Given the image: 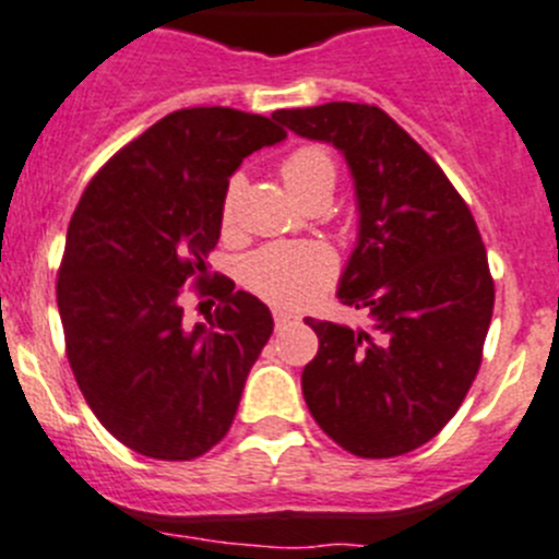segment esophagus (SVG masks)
Returning a JSON list of instances; mask_svg holds the SVG:
<instances>
[{"instance_id": "34e87169", "label": "esophagus", "mask_w": 559, "mask_h": 559, "mask_svg": "<svg viewBox=\"0 0 559 559\" xmlns=\"http://www.w3.org/2000/svg\"><path fill=\"white\" fill-rule=\"evenodd\" d=\"M273 320H275V325H278V328H284V325H289V322H295L297 317H295V314H289V311L273 309Z\"/></svg>"}]
</instances>
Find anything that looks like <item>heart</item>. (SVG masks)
<instances>
[{
  "instance_id": "obj_1",
  "label": "heart",
  "mask_w": 559,
  "mask_h": 559,
  "mask_svg": "<svg viewBox=\"0 0 559 559\" xmlns=\"http://www.w3.org/2000/svg\"><path fill=\"white\" fill-rule=\"evenodd\" d=\"M278 176L289 195L297 203H309L314 198H331L336 187V162L331 151L322 145H297L281 159ZM239 209V181L234 179L226 187L221 201V228L231 234L237 228ZM336 275L333 253L322 245H267L250 253L242 262L245 289L262 297L273 306H300L311 295L325 289Z\"/></svg>"
}]
</instances>
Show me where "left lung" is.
Wrapping results in <instances>:
<instances>
[{
	"mask_svg": "<svg viewBox=\"0 0 559 559\" xmlns=\"http://www.w3.org/2000/svg\"><path fill=\"white\" fill-rule=\"evenodd\" d=\"M273 118L342 151L361 212L338 300L367 328L306 320L320 338L304 369L306 405L353 455L414 452L457 414L483 364L493 278L477 223L438 162L374 104Z\"/></svg>",
	"mask_w": 559,
	"mask_h": 559,
	"instance_id": "left-lung-1",
	"label": "left lung"
}]
</instances>
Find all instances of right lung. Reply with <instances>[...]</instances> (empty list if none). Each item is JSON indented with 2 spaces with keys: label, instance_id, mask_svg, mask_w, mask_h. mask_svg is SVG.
Wrapping results in <instances>:
<instances>
[{
  "label": "right lung",
  "instance_id": "1",
  "mask_svg": "<svg viewBox=\"0 0 559 559\" xmlns=\"http://www.w3.org/2000/svg\"><path fill=\"white\" fill-rule=\"evenodd\" d=\"M284 138L264 115L176 109L93 176L71 215L57 273L68 364L96 419L140 455L201 457L237 416L273 314L226 275L206 278V255L228 176ZM187 290L218 300L206 326L183 322Z\"/></svg>",
  "mask_w": 559,
  "mask_h": 559
}]
</instances>
